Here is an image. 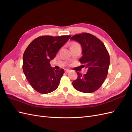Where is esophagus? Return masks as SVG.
<instances>
[{
	"label": "esophagus",
	"mask_w": 132,
	"mask_h": 132,
	"mask_svg": "<svg viewBox=\"0 0 132 132\" xmlns=\"http://www.w3.org/2000/svg\"><path fill=\"white\" fill-rule=\"evenodd\" d=\"M64 71H65V72L66 73H69V72H70V70H69V69H65V70H64Z\"/></svg>",
	"instance_id": "34e87169"
}]
</instances>
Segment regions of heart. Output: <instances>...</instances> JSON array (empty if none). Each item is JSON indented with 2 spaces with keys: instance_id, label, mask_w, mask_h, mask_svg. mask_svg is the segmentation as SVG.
<instances>
[{
  "instance_id": "b5f03b06",
  "label": "heart",
  "mask_w": 132,
  "mask_h": 132,
  "mask_svg": "<svg viewBox=\"0 0 132 132\" xmlns=\"http://www.w3.org/2000/svg\"><path fill=\"white\" fill-rule=\"evenodd\" d=\"M71 46H80L79 44L77 43H74L72 44V45H71Z\"/></svg>"
}]
</instances>
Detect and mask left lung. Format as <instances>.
<instances>
[{
	"instance_id": "left-lung-1",
	"label": "left lung",
	"mask_w": 132,
	"mask_h": 132,
	"mask_svg": "<svg viewBox=\"0 0 132 132\" xmlns=\"http://www.w3.org/2000/svg\"><path fill=\"white\" fill-rule=\"evenodd\" d=\"M71 40L78 42L82 48V56L79 61L87 69L82 75L78 71V78L73 81L74 88L82 93L96 91L104 82L110 65V56L105 46L94 35L84 33L73 36Z\"/></svg>"
}]
</instances>
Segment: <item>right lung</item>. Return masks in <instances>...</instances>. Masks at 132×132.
<instances>
[{
  "instance_id": "add662e5",
  "label": "right lung",
  "mask_w": 132,
  "mask_h": 132,
  "mask_svg": "<svg viewBox=\"0 0 132 132\" xmlns=\"http://www.w3.org/2000/svg\"><path fill=\"white\" fill-rule=\"evenodd\" d=\"M71 36H44L35 39L23 55L22 69L32 87L46 94L57 89L64 69L55 70L50 64Z\"/></svg>"
}]
</instances>
